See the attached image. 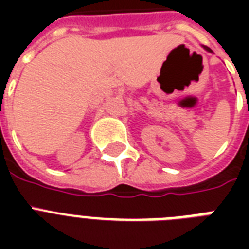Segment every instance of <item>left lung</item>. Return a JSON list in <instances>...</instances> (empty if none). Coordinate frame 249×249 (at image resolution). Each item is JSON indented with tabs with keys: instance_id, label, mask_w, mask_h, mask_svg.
Listing matches in <instances>:
<instances>
[{
	"instance_id": "8db88e82",
	"label": "left lung",
	"mask_w": 249,
	"mask_h": 249,
	"mask_svg": "<svg viewBox=\"0 0 249 249\" xmlns=\"http://www.w3.org/2000/svg\"><path fill=\"white\" fill-rule=\"evenodd\" d=\"M203 48H204L205 50H207V52H211V53H212V50H211V49H209V48H207V46H203Z\"/></svg>"
}]
</instances>
